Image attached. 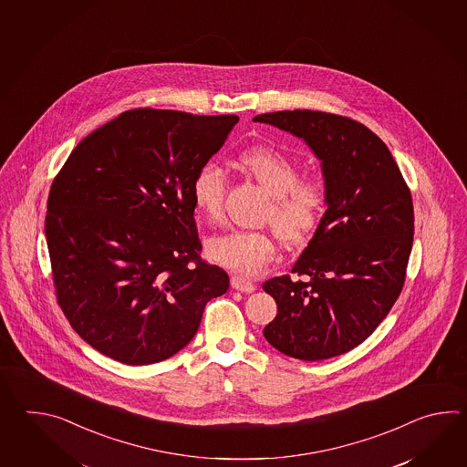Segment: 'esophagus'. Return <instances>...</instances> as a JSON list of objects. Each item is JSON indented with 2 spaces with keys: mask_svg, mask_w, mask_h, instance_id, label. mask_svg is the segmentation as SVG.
<instances>
[{
  "mask_svg": "<svg viewBox=\"0 0 467 467\" xmlns=\"http://www.w3.org/2000/svg\"><path fill=\"white\" fill-rule=\"evenodd\" d=\"M230 284H232V288L240 290V292H245V294H250V292L255 290V284L250 282L248 278L242 277V275H232Z\"/></svg>",
  "mask_w": 467,
  "mask_h": 467,
  "instance_id": "obj_1",
  "label": "esophagus"
}]
</instances>
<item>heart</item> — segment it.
Here are the masks:
<instances>
[{
  "instance_id": "heart-1",
  "label": "heart",
  "mask_w": 467,
  "mask_h": 467,
  "mask_svg": "<svg viewBox=\"0 0 467 467\" xmlns=\"http://www.w3.org/2000/svg\"><path fill=\"white\" fill-rule=\"evenodd\" d=\"M238 167L272 195L265 220L284 244L300 245L314 235L327 209L328 190L324 180L298 179L297 161L270 147L244 150L238 155ZM225 192V171L213 161L202 165L192 183L195 209L209 220L222 219ZM205 252L222 267L240 275H255L277 255V242L272 232L234 230L210 238Z\"/></svg>"
}]
</instances>
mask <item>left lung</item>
<instances>
[{
  "instance_id": "8db88e82",
  "label": "left lung",
  "mask_w": 467,
  "mask_h": 467,
  "mask_svg": "<svg viewBox=\"0 0 467 467\" xmlns=\"http://www.w3.org/2000/svg\"><path fill=\"white\" fill-rule=\"evenodd\" d=\"M304 140L322 163L327 210L290 275L262 287L277 304L268 344L324 360L358 348L396 304L414 238L410 190L386 143L356 119L326 111L257 115Z\"/></svg>"
}]
</instances>
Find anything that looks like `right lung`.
Wrapping results in <instances>:
<instances>
[{"instance_id": "right-lung-1", "label": "right lung", "mask_w": 467, "mask_h": 467, "mask_svg": "<svg viewBox=\"0 0 467 467\" xmlns=\"http://www.w3.org/2000/svg\"><path fill=\"white\" fill-rule=\"evenodd\" d=\"M237 115L135 109L81 140L51 183L45 234L57 300L103 356L147 366L175 356L229 290L200 258L192 183Z\"/></svg>"}]
</instances>
